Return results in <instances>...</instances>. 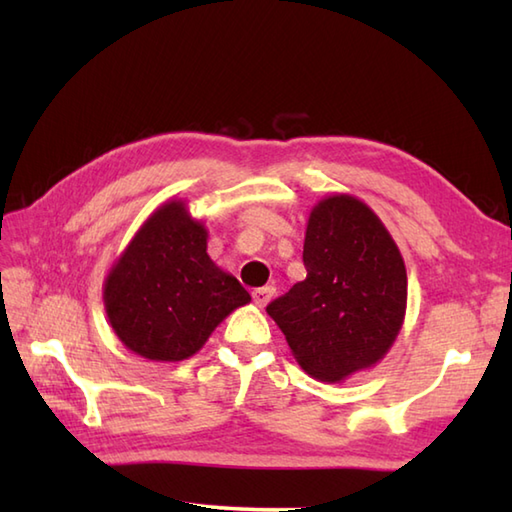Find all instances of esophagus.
Here are the masks:
<instances>
[{"instance_id":"1","label":"esophagus","mask_w":512,"mask_h":512,"mask_svg":"<svg viewBox=\"0 0 512 512\" xmlns=\"http://www.w3.org/2000/svg\"><path fill=\"white\" fill-rule=\"evenodd\" d=\"M273 292H275V288L273 286H264V288H255L253 290V301L257 303L259 308H264L266 303L270 301V297H273Z\"/></svg>"}]
</instances>
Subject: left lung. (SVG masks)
Instances as JSON below:
<instances>
[{
	"label": "left lung",
	"mask_w": 512,
	"mask_h": 512,
	"mask_svg": "<svg viewBox=\"0 0 512 512\" xmlns=\"http://www.w3.org/2000/svg\"><path fill=\"white\" fill-rule=\"evenodd\" d=\"M303 266L308 275L266 310L314 378L343 380L372 367L405 317L407 270L383 222L350 195H334L310 215Z\"/></svg>",
	"instance_id": "left-lung-1"
}]
</instances>
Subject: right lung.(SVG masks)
I'll return each mask as SVG.
<instances>
[{
	"instance_id": "right-lung-1",
	"label": "right lung",
	"mask_w": 512,
	"mask_h": 512,
	"mask_svg": "<svg viewBox=\"0 0 512 512\" xmlns=\"http://www.w3.org/2000/svg\"><path fill=\"white\" fill-rule=\"evenodd\" d=\"M250 295L206 255V231L182 202L149 217L105 281V310L129 350L182 361Z\"/></svg>"
}]
</instances>
